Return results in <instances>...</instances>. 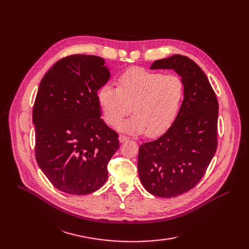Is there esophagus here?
I'll return each instance as SVG.
<instances>
[{
	"label": "esophagus",
	"mask_w": 249,
	"mask_h": 249,
	"mask_svg": "<svg viewBox=\"0 0 249 249\" xmlns=\"http://www.w3.org/2000/svg\"><path fill=\"white\" fill-rule=\"evenodd\" d=\"M118 139H119V142H122V143H124V142H125V141L129 140V138H127L126 136H124V135H119Z\"/></svg>",
	"instance_id": "34e87169"
}]
</instances>
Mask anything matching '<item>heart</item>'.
Instances as JSON below:
<instances>
[{
	"instance_id": "obj_1",
	"label": "heart",
	"mask_w": 249,
	"mask_h": 249,
	"mask_svg": "<svg viewBox=\"0 0 249 249\" xmlns=\"http://www.w3.org/2000/svg\"><path fill=\"white\" fill-rule=\"evenodd\" d=\"M183 94V82L176 74L163 76L135 67L120 76L117 88L102 86L97 101L108 124L118 125L132 110L135 115L120 124V130L131 134L145 132L154 137L171 125Z\"/></svg>"
}]
</instances>
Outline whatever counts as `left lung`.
Masks as SVG:
<instances>
[{"label":"left lung","mask_w":249,"mask_h":249,"mask_svg":"<svg viewBox=\"0 0 249 249\" xmlns=\"http://www.w3.org/2000/svg\"><path fill=\"white\" fill-rule=\"evenodd\" d=\"M150 69L175 71L184 100L169 129L140 145L138 173L150 194L176 197L197 185L216 153L218 102L206 73L190 58L172 55Z\"/></svg>","instance_id":"8db88e82"}]
</instances>
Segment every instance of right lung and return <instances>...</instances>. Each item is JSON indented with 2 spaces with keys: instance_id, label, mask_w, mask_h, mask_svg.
I'll return each mask as SVG.
<instances>
[{
  "instance_id": "obj_1",
  "label": "right lung",
  "mask_w": 249,
  "mask_h": 249,
  "mask_svg": "<svg viewBox=\"0 0 249 249\" xmlns=\"http://www.w3.org/2000/svg\"><path fill=\"white\" fill-rule=\"evenodd\" d=\"M110 77L103 58L71 55L57 61L40 82L33 108L35 156L63 192L92 193L108 178L119 141L101 118L97 91Z\"/></svg>"
}]
</instances>
